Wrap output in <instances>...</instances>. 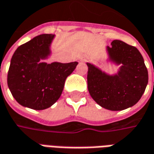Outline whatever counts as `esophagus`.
Returning a JSON list of instances; mask_svg holds the SVG:
<instances>
[{
    "label": "esophagus",
    "mask_w": 154,
    "mask_h": 154,
    "mask_svg": "<svg viewBox=\"0 0 154 154\" xmlns=\"http://www.w3.org/2000/svg\"><path fill=\"white\" fill-rule=\"evenodd\" d=\"M86 60H87V57H86V56H82L80 57L81 62H85Z\"/></svg>",
    "instance_id": "1"
}]
</instances>
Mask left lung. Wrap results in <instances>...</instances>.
I'll list each match as a JSON object with an SVG mask.
<instances>
[{
  "mask_svg": "<svg viewBox=\"0 0 154 154\" xmlns=\"http://www.w3.org/2000/svg\"><path fill=\"white\" fill-rule=\"evenodd\" d=\"M107 51L109 61L122 66L118 73L108 75L88 62V91L102 107L124 110L140 100L148 84V70L143 56L133 46L114 40Z\"/></svg>",
  "mask_w": 154,
  "mask_h": 154,
  "instance_id": "8db88e82",
  "label": "left lung"
}]
</instances>
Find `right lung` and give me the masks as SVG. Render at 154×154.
<instances>
[{
	"mask_svg": "<svg viewBox=\"0 0 154 154\" xmlns=\"http://www.w3.org/2000/svg\"><path fill=\"white\" fill-rule=\"evenodd\" d=\"M54 35L42 34L17 48L11 60L7 74L10 91L21 106L43 110L52 106L62 94L66 77L77 62H41L51 54Z\"/></svg>",
	"mask_w": 154,
	"mask_h": 154,
	"instance_id": "add662e5",
	"label": "right lung"
}]
</instances>
